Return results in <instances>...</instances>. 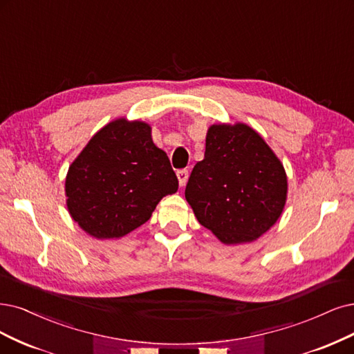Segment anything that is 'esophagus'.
<instances>
[{
  "mask_svg": "<svg viewBox=\"0 0 354 354\" xmlns=\"http://www.w3.org/2000/svg\"><path fill=\"white\" fill-rule=\"evenodd\" d=\"M178 176V182H179V187H185L187 180H188V170L187 169H180L176 172Z\"/></svg>",
  "mask_w": 354,
  "mask_h": 354,
  "instance_id": "esophagus-1",
  "label": "esophagus"
}]
</instances>
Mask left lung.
I'll list each match as a JSON object with an SVG mask.
<instances>
[{
    "mask_svg": "<svg viewBox=\"0 0 354 354\" xmlns=\"http://www.w3.org/2000/svg\"><path fill=\"white\" fill-rule=\"evenodd\" d=\"M185 198L200 225L225 245L251 243L281 216L287 200L283 163L254 128L213 124L204 159L194 166Z\"/></svg>",
    "mask_w": 354,
    "mask_h": 354,
    "instance_id": "left-lung-1",
    "label": "left lung"
}]
</instances>
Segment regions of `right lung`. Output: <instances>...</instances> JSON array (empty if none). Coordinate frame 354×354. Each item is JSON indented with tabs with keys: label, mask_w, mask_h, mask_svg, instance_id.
I'll use <instances>...</instances> for the list:
<instances>
[{
	"label": "right lung",
	"mask_w": 354,
	"mask_h": 354,
	"mask_svg": "<svg viewBox=\"0 0 354 354\" xmlns=\"http://www.w3.org/2000/svg\"><path fill=\"white\" fill-rule=\"evenodd\" d=\"M176 191L178 178L167 154L153 142L151 127L127 118L102 127L65 176L67 210L96 239L124 238Z\"/></svg>",
	"instance_id": "add662e5"
}]
</instances>
